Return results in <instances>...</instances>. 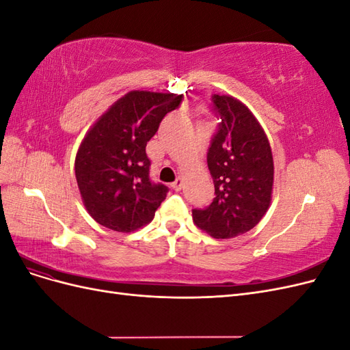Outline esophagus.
Wrapping results in <instances>:
<instances>
[{"mask_svg": "<svg viewBox=\"0 0 350 350\" xmlns=\"http://www.w3.org/2000/svg\"><path fill=\"white\" fill-rule=\"evenodd\" d=\"M183 185H184V179L178 176V178L175 179V181L172 183V185H171V187L175 189V191H179V189L183 188Z\"/></svg>", "mask_w": 350, "mask_h": 350, "instance_id": "obj_1", "label": "esophagus"}]
</instances>
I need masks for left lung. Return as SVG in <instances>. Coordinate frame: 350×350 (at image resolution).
<instances>
[{
  "label": "left lung",
  "mask_w": 350,
  "mask_h": 350,
  "mask_svg": "<svg viewBox=\"0 0 350 350\" xmlns=\"http://www.w3.org/2000/svg\"><path fill=\"white\" fill-rule=\"evenodd\" d=\"M219 116L217 131L207 152L215 198L194 208V224L216 239H229L256 226L269 210L274 165L266 133L252 112L226 94L211 96Z\"/></svg>",
  "instance_id": "obj_1"
}]
</instances>
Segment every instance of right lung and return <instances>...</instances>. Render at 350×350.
<instances>
[{
	"label": "right lung",
	"instance_id": "1",
	"mask_svg": "<svg viewBox=\"0 0 350 350\" xmlns=\"http://www.w3.org/2000/svg\"><path fill=\"white\" fill-rule=\"evenodd\" d=\"M183 94L129 92L93 124L76 156V179L89 215L99 225L131 232L154 217L167 187L150 181L146 146Z\"/></svg>",
	"mask_w": 350,
	"mask_h": 350
}]
</instances>
